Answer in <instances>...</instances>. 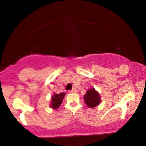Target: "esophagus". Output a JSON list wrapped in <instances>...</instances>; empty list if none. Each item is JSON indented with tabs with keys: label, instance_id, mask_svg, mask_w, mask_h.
I'll return each mask as SVG.
<instances>
[{
	"label": "esophagus",
	"instance_id": "1",
	"mask_svg": "<svg viewBox=\"0 0 146 146\" xmlns=\"http://www.w3.org/2000/svg\"><path fill=\"white\" fill-rule=\"evenodd\" d=\"M76 91H77V90H76V88H73V89H72L71 90H70V91H69V92H70V93H74V92H76Z\"/></svg>",
	"mask_w": 146,
	"mask_h": 146
}]
</instances>
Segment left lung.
Segmentation results:
<instances>
[{"instance_id": "obj_1", "label": "left lung", "mask_w": 146, "mask_h": 146, "mask_svg": "<svg viewBox=\"0 0 146 146\" xmlns=\"http://www.w3.org/2000/svg\"><path fill=\"white\" fill-rule=\"evenodd\" d=\"M100 96L95 89H90L87 91L84 96V101L90 108L96 107L100 103Z\"/></svg>"}]
</instances>
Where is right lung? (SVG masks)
I'll list each match as a JSON object with an SVG mask.
<instances>
[{
	"label": "right lung",
	"instance_id": "add662e5",
	"mask_svg": "<svg viewBox=\"0 0 146 146\" xmlns=\"http://www.w3.org/2000/svg\"><path fill=\"white\" fill-rule=\"evenodd\" d=\"M66 94L64 92H61L60 94H56L51 98V107L54 109H58L61 104L62 103L63 99Z\"/></svg>",
	"mask_w": 146,
	"mask_h": 146
}]
</instances>
